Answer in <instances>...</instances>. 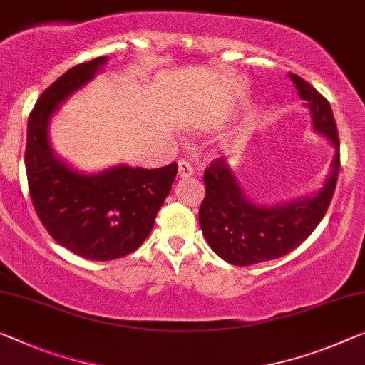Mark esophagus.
I'll return each instance as SVG.
<instances>
[{
    "label": "esophagus",
    "mask_w": 365,
    "mask_h": 365,
    "mask_svg": "<svg viewBox=\"0 0 365 365\" xmlns=\"http://www.w3.org/2000/svg\"><path fill=\"white\" fill-rule=\"evenodd\" d=\"M178 175H179V178H190V176L194 175V170H192V166H190V165L187 163V161L181 160V161H179Z\"/></svg>",
    "instance_id": "esophagus-1"
}]
</instances>
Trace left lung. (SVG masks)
<instances>
[{
    "label": "left lung",
    "mask_w": 365,
    "mask_h": 365,
    "mask_svg": "<svg viewBox=\"0 0 365 365\" xmlns=\"http://www.w3.org/2000/svg\"><path fill=\"white\" fill-rule=\"evenodd\" d=\"M289 76L310 108L317 132L327 135L336 147L331 173L324 187L310 199L262 207L245 197L225 160L212 161L204 173L205 197L199 207V223L210 248L233 266L276 259L304 243L327 214L338 182L339 135L329 101L304 78L295 73Z\"/></svg>",
    "instance_id": "1"
}]
</instances>
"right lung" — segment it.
Here are the masks:
<instances>
[{"label":"right lung","mask_w":365,"mask_h":365,"mask_svg":"<svg viewBox=\"0 0 365 365\" xmlns=\"http://www.w3.org/2000/svg\"><path fill=\"white\" fill-rule=\"evenodd\" d=\"M104 63L106 57H98L73 66L41 94L27 122L24 155L38 220L57 243L91 261L119 259L142 246L178 173V163H170L156 170L115 166L88 176L52 153L50 115Z\"/></svg>","instance_id":"add662e5"}]
</instances>
